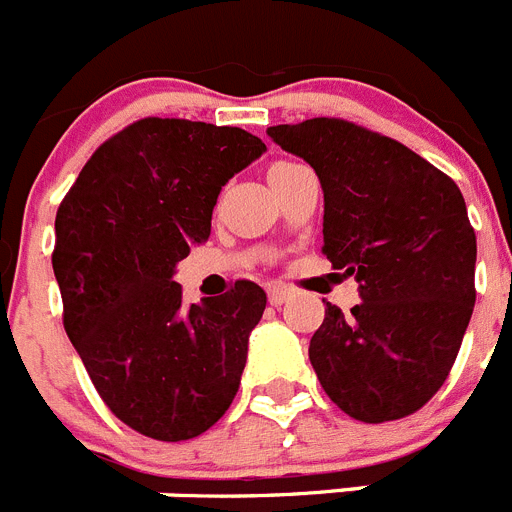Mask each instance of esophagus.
Listing matches in <instances>:
<instances>
[{
  "mask_svg": "<svg viewBox=\"0 0 512 512\" xmlns=\"http://www.w3.org/2000/svg\"><path fill=\"white\" fill-rule=\"evenodd\" d=\"M287 300H289V292H287V289H282V287H271V289H269V302H271V305H274V307H282Z\"/></svg>",
  "mask_w": 512,
  "mask_h": 512,
  "instance_id": "34e87169",
  "label": "esophagus"
}]
</instances>
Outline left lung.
Segmentation results:
<instances>
[{
	"instance_id": "8db88e82",
	"label": "left lung",
	"mask_w": 512,
	"mask_h": 512,
	"mask_svg": "<svg viewBox=\"0 0 512 512\" xmlns=\"http://www.w3.org/2000/svg\"><path fill=\"white\" fill-rule=\"evenodd\" d=\"M315 169L323 253L359 282L343 315L325 302L310 364L364 423L415 413L449 377L474 310L477 238L449 176L397 140L336 117L266 130Z\"/></svg>"
}]
</instances>
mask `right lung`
<instances>
[{
  "label": "right lung",
  "instance_id": "1",
  "mask_svg": "<svg viewBox=\"0 0 512 512\" xmlns=\"http://www.w3.org/2000/svg\"><path fill=\"white\" fill-rule=\"evenodd\" d=\"M266 146L241 128L146 117L94 151L56 215L63 328L107 408L156 441L230 408L266 292L184 305L176 264L210 238L220 189Z\"/></svg>",
  "mask_w": 512,
  "mask_h": 512
}]
</instances>
